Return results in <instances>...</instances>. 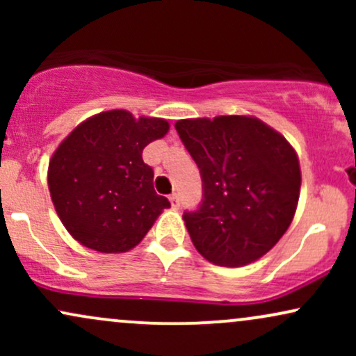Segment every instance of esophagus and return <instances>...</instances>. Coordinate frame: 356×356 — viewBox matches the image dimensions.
<instances>
[{
  "instance_id": "esophagus-1",
  "label": "esophagus",
  "mask_w": 356,
  "mask_h": 356,
  "mask_svg": "<svg viewBox=\"0 0 356 356\" xmlns=\"http://www.w3.org/2000/svg\"><path fill=\"white\" fill-rule=\"evenodd\" d=\"M169 201L172 204L174 209H179V207H181V199H179V194H175V192L169 195Z\"/></svg>"
}]
</instances>
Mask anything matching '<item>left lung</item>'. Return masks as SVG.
Wrapping results in <instances>:
<instances>
[{"mask_svg":"<svg viewBox=\"0 0 356 356\" xmlns=\"http://www.w3.org/2000/svg\"><path fill=\"white\" fill-rule=\"evenodd\" d=\"M175 130L202 179L201 204L182 216L195 249L219 266L259 259L295 216L301 172L293 147L254 117L179 120Z\"/></svg>","mask_w":356,"mask_h":356,"instance_id":"1","label":"left lung"}]
</instances>
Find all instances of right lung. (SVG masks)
I'll list each match as a JSON object with an SVG mask.
<instances>
[{
    "instance_id": "add662e5",
    "label": "right lung",
    "mask_w": 356,
    "mask_h": 356,
    "mask_svg": "<svg viewBox=\"0 0 356 356\" xmlns=\"http://www.w3.org/2000/svg\"><path fill=\"white\" fill-rule=\"evenodd\" d=\"M169 130L164 118L110 110L88 118L61 142L48 167L56 214L79 243L100 252L137 246L162 209L154 170L142 159Z\"/></svg>"
}]
</instances>
